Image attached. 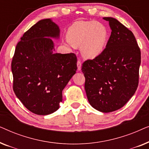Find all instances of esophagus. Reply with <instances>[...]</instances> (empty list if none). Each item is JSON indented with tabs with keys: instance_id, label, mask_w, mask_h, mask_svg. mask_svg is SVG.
Masks as SVG:
<instances>
[{
	"instance_id": "obj_1",
	"label": "esophagus",
	"mask_w": 149,
	"mask_h": 149,
	"mask_svg": "<svg viewBox=\"0 0 149 149\" xmlns=\"http://www.w3.org/2000/svg\"><path fill=\"white\" fill-rule=\"evenodd\" d=\"M81 62L80 60H78L77 61V70L79 71L81 70Z\"/></svg>"
}]
</instances>
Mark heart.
<instances>
[{"label": "heart", "mask_w": 149, "mask_h": 149, "mask_svg": "<svg viewBox=\"0 0 149 149\" xmlns=\"http://www.w3.org/2000/svg\"><path fill=\"white\" fill-rule=\"evenodd\" d=\"M66 38L71 45L81 47L83 58L94 59L104 50L109 39L106 26L95 21L76 22L68 28Z\"/></svg>", "instance_id": "1"}]
</instances>
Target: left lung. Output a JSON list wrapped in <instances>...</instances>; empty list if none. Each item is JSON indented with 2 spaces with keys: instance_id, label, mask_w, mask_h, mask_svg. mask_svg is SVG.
I'll list each match as a JSON object with an SVG mask.
<instances>
[{
  "instance_id": "obj_1",
  "label": "left lung",
  "mask_w": 149,
  "mask_h": 149,
  "mask_svg": "<svg viewBox=\"0 0 149 149\" xmlns=\"http://www.w3.org/2000/svg\"><path fill=\"white\" fill-rule=\"evenodd\" d=\"M112 30L104 52L83 64L89 104L102 113L121 109L137 89L140 49L132 31L113 17H103Z\"/></svg>"
}]
</instances>
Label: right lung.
I'll list each match as a JSON object with an SVG mask.
<instances>
[{"mask_svg":"<svg viewBox=\"0 0 149 149\" xmlns=\"http://www.w3.org/2000/svg\"><path fill=\"white\" fill-rule=\"evenodd\" d=\"M60 33L51 19L40 20L21 37L12 60L14 92L26 109L38 115L60 108L62 90L77 69L75 54L54 53L52 38L58 39Z\"/></svg>","mask_w":149,"mask_h":149,"instance_id":"1","label":"right lung"}]
</instances>
